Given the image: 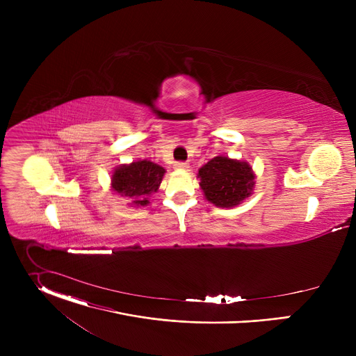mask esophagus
<instances>
[{"mask_svg":"<svg viewBox=\"0 0 356 356\" xmlns=\"http://www.w3.org/2000/svg\"><path fill=\"white\" fill-rule=\"evenodd\" d=\"M188 168H190V165L186 163V162H176L175 163L176 170H188Z\"/></svg>","mask_w":356,"mask_h":356,"instance_id":"1","label":"esophagus"}]
</instances>
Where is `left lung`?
Wrapping results in <instances>:
<instances>
[{
	"label": "left lung",
	"instance_id": "1",
	"mask_svg": "<svg viewBox=\"0 0 356 356\" xmlns=\"http://www.w3.org/2000/svg\"><path fill=\"white\" fill-rule=\"evenodd\" d=\"M200 188L209 202L220 209L239 206L255 188V172L246 161L218 155L198 169Z\"/></svg>",
	"mask_w": 356,
	"mask_h": 356
}]
</instances>
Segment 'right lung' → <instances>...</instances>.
Here are the masks:
<instances>
[{
    "label": "right lung",
    "mask_w": 356,
    "mask_h": 356,
    "mask_svg": "<svg viewBox=\"0 0 356 356\" xmlns=\"http://www.w3.org/2000/svg\"><path fill=\"white\" fill-rule=\"evenodd\" d=\"M165 173L166 169L146 159L120 165L113 172L111 190L128 197L129 207H146L149 197L159 190Z\"/></svg>",
    "instance_id": "right-lung-1"
}]
</instances>
